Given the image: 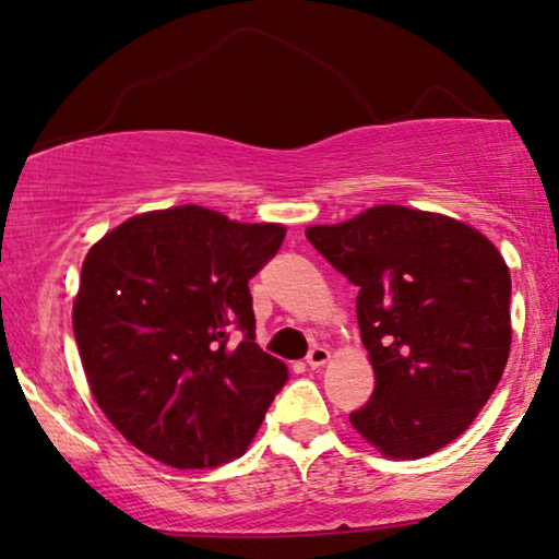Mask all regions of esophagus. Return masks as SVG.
Wrapping results in <instances>:
<instances>
[{"instance_id":"esophagus-1","label":"esophagus","mask_w":559,"mask_h":559,"mask_svg":"<svg viewBox=\"0 0 559 559\" xmlns=\"http://www.w3.org/2000/svg\"><path fill=\"white\" fill-rule=\"evenodd\" d=\"M329 359H332V355H329V349L313 347L309 352V357H306V365H309V369H319V367H324Z\"/></svg>"}]
</instances>
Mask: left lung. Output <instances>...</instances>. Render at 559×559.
<instances>
[{"label":"left lung","instance_id":"obj_1","mask_svg":"<svg viewBox=\"0 0 559 559\" xmlns=\"http://www.w3.org/2000/svg\"><path fill=\"white\" fill-rule=\"evenodd\" d=\"M306 238L357 294L374 392L349 415L384 459L413 461L466 430L512 349V276L497 246L461 219L377 204Z\"/></svg>","mask_w":559,"mask_h":559}]
</instances>
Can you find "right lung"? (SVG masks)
<instances>
[{"instance_id": "add662e5", "label": "right lung", "mask_w": 559, "mask_h": 559, "mask_svg": "<svg viewBox=\"0 0 559 559\" xmlns=\"http://www.w3.org/2000/svg\"><path fill=\"white\" fill-rule=\"evenodd\" d=\"M283 238L281 223L179 204L91 246L73 301L78 352L98 407L141 453L204 468L248 451L288 380L253 342L248 288ZM233 331L247 334L240 345Z\"/></svg>"}]
</instances>
